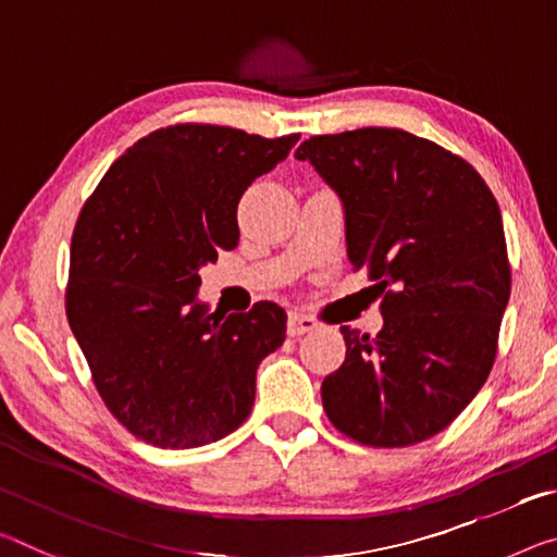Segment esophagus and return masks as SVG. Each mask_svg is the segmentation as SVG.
Masks as SVG:
<instances>
[{
	"label": "esophagus",
	"instance_id": "obj_1",
	"mask_svg": "<svg viewBox=\"0 0 557 557\" xmlns=\"http://www.w3.org/2000/svg\"><path fill=\"white\" fill-rule=\"evenodd\" d=\"M314 326H317L314 317L305 314V312H289V317H287V332L293 334V337H299V334L310 332V330H314Z\"/></svg>",
	"mask_w": 557,
	"mask_h": 557
}]
</instances>
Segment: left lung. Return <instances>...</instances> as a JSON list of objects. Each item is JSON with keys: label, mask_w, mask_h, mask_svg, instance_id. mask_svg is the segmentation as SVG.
Returning a JSON list of instances; mask_svg holds the SVG:
<instances>
[{"label": "left lung", "mask_w": 557, "mask_h": 557, "mask_svg": "<svg viewBox=\"0 0 557 557\" xmlns=\"http://www.w3.org/2000/svg\"><path fill=\"white\" fill-rule=\"evenodd\" d=\"M295 158L337 190L351 270L382 293L376 337L342 326L326 419L361 446L436 436L488 379L510 297L500 208L479 171L401 128L312 136Z\"/></svg>", "instance_id": "1"}]
</instances>
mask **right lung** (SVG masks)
<instances>
[{
  "instance_id": "add662e5",
  "label": "right lung",
  "mask_w": 557,
  "mask_h": 557,
  "mask_svg": "<svg viewBox=\"0 0 557 557\" xmlns=\"http://www.w3.org/2000/svg\"><path fill=\"white\" fill-rule=\"evenodd\" d=\"M297 138L213 123L158 128L78 213L69 324L106 409L146 444L198 448L250 417L258 364L285 342L287 314L275 302L210 314L196 302L198 270L237 247V202Z\"/></svg>"
}]
</instances>
